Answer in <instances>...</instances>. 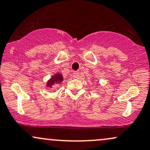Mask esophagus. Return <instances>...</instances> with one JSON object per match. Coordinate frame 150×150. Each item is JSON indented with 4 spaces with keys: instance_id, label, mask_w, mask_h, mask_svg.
<instances>
[{
    "instance_id": "1",
    "label": "esophagus",
    "mask_w": 150,
    "mask_h": 150,
    "mask_svg": "<svg viewBox=\"0 0 150 150\" xmlns=\"http://www.w3.org/2000/svg\"><path fill=\"white\" fill-rule=\"evenodd\" d=\"M73 76L74 78L77 79L79 76V71H75L73 73Z\"/></svg>"
}]
</instances>
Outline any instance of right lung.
Here are the masks:
<instances>
[{"instance_id":"add662e5","label":"right lung","mask_w":150,"mask_h":150,"mask_svg":"<svg viewBox=\"0 0 150 150\" xmlns=\"http://www.w3.org/2000/svg\"><path fill=\"white\" fill-rule=\"evenodd\" d=\"M63 81V76L61 74H55L54 76L51 77L49 81H47L46 86L47 88H51L54 84H58Z\"/></svg>"}]
</instances>
